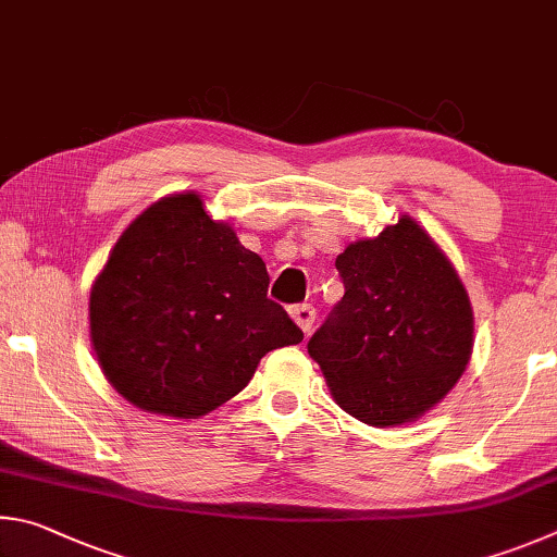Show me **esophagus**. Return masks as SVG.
<instances>
[{
  "instance_id": "1",
  "label": "esophagus",
  "mask_w": 557,
  "mask_h": 557,
  "mask_svg": "<svg viewBox=\"0 0 557 557\" xmlns=\"http://www.w3.org/2000/svg\"><path fill=\"white\" fill-rule=\"evenodd\" d=\"M290 318H294V323L300 330H304V333H310V330H313V323H315V308L310 304L294 306V308H290Z\"/></svg>"
}]
</instances>
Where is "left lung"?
Listing matches in <instances>:
<instances>
[{"label":"left lung","instance_id":"obj_1","mask_svg":"<svg viewBox=\"0 0 557 557\" xmlns=\"http://www.w3.org/2000/svg\"><path fill=\"white\" fill-rule=\"evenodd\" d=\"M335 267L345 296L310 337L337 406L367 425H404L460 382L474 345L467 288L421 224L401 214L352 242Z\"/></svg>","mask_w":557,"mask_h":557}]
</instances>
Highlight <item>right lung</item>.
<instances>
[{
	"instance_id": "add662e5",
	"label": "right lung",
	"mask_w": 557,
	"mask_h": 557,
	"mask_svg": "<svg viewBox=\"0 0 557 557\" xmlns=\"http://www.w3.org/2000/svg\"><path fill=\"white\" fill-rule=\"evenodd\" d=\"M269 273L195 190L149 205L90 288V343L116 394L146 413L200 418L237 396L300 327Z\"/></svg>"
}]
</instances>
